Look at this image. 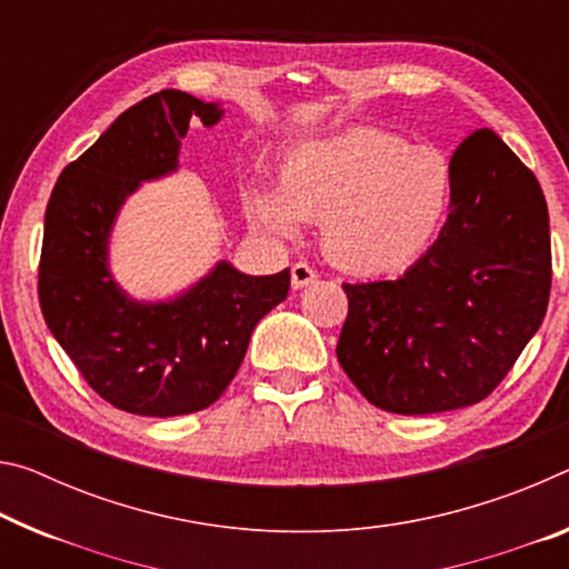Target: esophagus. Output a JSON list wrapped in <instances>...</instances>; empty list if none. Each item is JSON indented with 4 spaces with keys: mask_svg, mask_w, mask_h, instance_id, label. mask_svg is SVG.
<instances>
[{
    "mask_svg": "<svg viewBox=\"0 0 569 569\" xmlns=\"http://www.w3.org/2000/svg\"><path fill=\"white\" fill-rule=\"evenodd\" d=\"M311 283H317V270L306 263L291 266V286L296 288V291H299V288L311 286Z\"/></svg>",
    "mask_w": 569,
    "mask_h": 569,
    "instance_id": "obj_1",
    "label": "esophagus"
}]
</instances>
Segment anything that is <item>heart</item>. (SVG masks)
I'll list each match as a JSON object with an SVG mask.
<instances>
[{"instance_id":"heart-1","label":"heart","mask_w":569,"mask_h":569,"mask_svg":"<svg viewBox=\"0 0 569 569\" xmlns=\"http://www.w3.org/2000/svg\"><path fill=\"white\" fill-rule=\"evenodd\" d=\"M453 192V164L443 151L355 126L288 149L278 187L250 189V212L286 238L299 236L303 220L321 222V248L333 266L387 276L428 250Z\"/></svg>"}]
</instances>
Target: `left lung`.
Wrapping results in <instances>:
<instances>
[{
    "label": "left lung",
    "mask_w": 569,
    "mask_h": 569,
    "mask_svg": "<svg viewBox=\"0 0 569 569\" xmlns=\"http://www.w3.org/2000/svg\"><path fill=\"white\" fill-rule=\"evenodd\" d=\"M438 240L395 281L345 283L337 359L387 412L468 408L496 390L549 303V212L537 177L491 129L463 139Z\"/></svg>",
    "instance_id": "1"
}]
</instances>
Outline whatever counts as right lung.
<instances>
[{"mask_svg":"<svg viewBox=\"0 0 569 569\" xmlns=\"http://www.w3.org/2000/svg\"><path fill=\"white\" fill-rule=\"evenodd\" d=\"M222 113L220 103L171 88L143 98L62 169L44 210V323L86 382L119 410L174 418L210 408L236 377L256 323L288 296V268L248 276L220 260L177 299L137 301L108 268L126 197L177 171L192 116L214 126Z\"/></svg>","mask_w":569,"mask_h":569,"instance_id":"1","label":"right lung"}]
</instances>
